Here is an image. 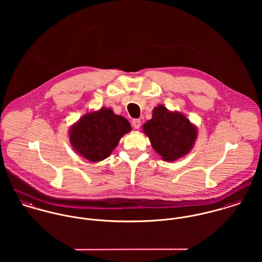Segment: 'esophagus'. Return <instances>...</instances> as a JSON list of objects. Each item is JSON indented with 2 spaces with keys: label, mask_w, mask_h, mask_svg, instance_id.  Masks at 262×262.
<instances>
[{
  "label": "esophagus",
  "mask_w": 262,
  "mask_h": 262,
  "mask_svg": "<svg viewBox=\"0 0 262 262\" xmlns=\"http://www.w3.org/2000/svg\"><path fill=\"white\" fill-rule=\"evenodd\" d=\"M132 125H133V127H134L135 129H139L140 126H141V121H140V119H134V120L132 121Z\"/></svg>",
  "instance_id": "1"
}]
</instances>
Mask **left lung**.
<instances>
[{
    "label": "left lung",
    "instance_id": "1",
    "mask_svg": "<svg viewBox=\"0 0 262 262\" xmlns=\"http://www.w3.org/2000/svg\"><path fill=\"white\" fill-rule=\"evenodd\" d=\"M152 147L166 161H173L191 149L196 138L195 127L181 113L169 112L164 106L153 110L152 119L143 125Z\"/></svg>",
    "mask_w": 262,
    "mask_h": 262
}]
</instances>
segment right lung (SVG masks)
<instances>
[{"label": "right lung", "mask_w": 262, "mask_h": 262, "mask_svg": "<svg viewBox=\"0 0 262 262\" xmlns=\"http://www.w3.org/2000/svg\"><path fill=\"white\" fill-rule=\"evenodd\" d=\"M129 131L131 126L124 117L115 115L111 109H101L80 118L72 128L70 139L77 153L97 162L107 158Z\"/></svg>", "instance_id": "1"}]
</instances>
